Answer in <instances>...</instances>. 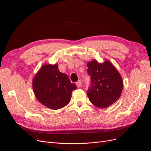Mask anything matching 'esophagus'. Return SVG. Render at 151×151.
I'll return each mask as SVG.
<instances>
[{
    "label": "esophagus",
    "instance_id": "obj_1",
    "mask_svg": "<svg viewBox=\"0 0 151 151\" xmlns=\"http://www.w3.org/2000/svg\"><path fill=\"white\" fill-rule=\"evenodd\" d=\"M76 85H77V86L78 87V88H79V87L81 86V84H82V82L79 80V81H78L77 82H76Z\"/></svg>",
    "mask_w": 151,
    "mask_h": 151
}]
</instances>
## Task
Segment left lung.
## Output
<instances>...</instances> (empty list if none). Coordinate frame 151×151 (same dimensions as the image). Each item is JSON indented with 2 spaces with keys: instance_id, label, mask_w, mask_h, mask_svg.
Instances as JSON below:
<instances>
[{
  "instance_id": "8db88e82",
  "label": "left lung",
  "mask_w": 151,
  "mask_h": 151,
  "mask_svg": "<svg viewBox=\"0 0 151 151\" xmlns=\"http://www.w3.org/2000/svg\"><path fill=\"white\" fill-rule=\"evenodd\" d=\"M88 74L91 86L87 94L94 106L105 108L120 98L123 83L122 77L112 63L106 60L99 63L94 60L88 63Z\"/></svg>"
}]
</instances>
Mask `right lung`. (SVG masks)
<instances>
[{"label":"right lung","instance_id":"right-lung-1","mask_svg":"<svg viewBox=\"0 0 151 151\" xmlns=\"http://www.w3.org/2000/svg\"><path fill=\"white\" fill-rule=\"evenodd\" d=\"M76 88V85L71 83L68 76L59 71L57 64H44L33 81L36 98L44 106L52 109L68 104L72 91Z\"/></svg>","mask_w":151,"mask_h":151}]
</instances>
